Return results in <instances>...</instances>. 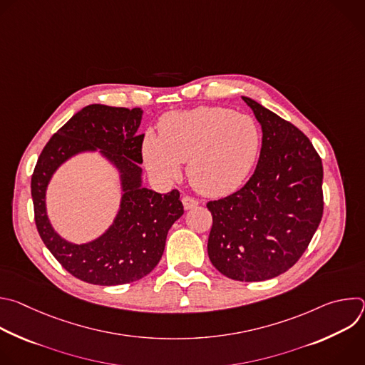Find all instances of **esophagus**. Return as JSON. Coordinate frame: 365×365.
I'll return each instance as SVG.
<instances>
[{
  "mask_svg": "<svg viewBox=\"0 0 365 365\" xmlns=\"http://www.w3.org/2000/svg\"><path fill=\"white\" fill-rule=\"evenodd\" d=\"M182 202H183V207L185 210H192V207H195L199 202H197V199H195L193 196H189V195H185L183 197H182Z\"/></svg>",
  "mask_w": 365,
  "mask_h": 365,
  "instance_id": "obj_1",
  "label": "esophagus"
}]
</instances>
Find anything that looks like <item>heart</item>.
Masks as SVG:
<instances>
[{
	"mask_svg": "<svg viewBox=\"0 0 365 365\" xmlns=\"http://www.w3.org/2000/svg\"><path fill=\"white\" fill-rule=\"evenodd\" d=\"M257 123L230 108L197 107L166 114L159 137L148 133L143 155L148 170L163 180L178 178L187 163L190 185L207 196L234 192L248 176L259 150Z\"/></svg>",
	"mask_w": 365,
	"mask_h": 365,
	"instance_id": "1",
	"label": "heart"
}]
</instances>
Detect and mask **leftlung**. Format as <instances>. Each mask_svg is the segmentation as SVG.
<instances>
[{"mask_svg": "<svg viewBox=\"0 0 365 365\" xmlns=\"http://www.w3.org/2000/svg\"><path fill=\"white\" fill-rule=\"evenodd\" d=\"M262 124L257 168L237 192L210 200L207 255L238 282L273 279L297 263L324 214V168L310 140L292 123L242 96Z\"/></svg>", "mask_w": 365, "mask_h": 365, "instance_id": "8db88e82", "label": "left lung"}]
</instances>
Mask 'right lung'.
I'll use <instances>...</instances> for the list:
<instances>
[{
  "label": "right lung",
  "mask_w": 365,
  "mask_h": 365,
  "mask_svg": "<svg viewBox=\"0 0 365 365\" xmlns=\"http://www.w3.org/2000/svg\"><path fill=\"white\" fill-rule=\"evenodd\" d=\"M140 108L92 103L76 113L41 150L33 176L34 221L48 251L76 279L99 286H118L147 276L165 251L166 237L183 215L180 193L162 195L141 186L143 140L137 130ZM99 148L122 172L125 195L113 227L98 240L76 246L61 239L45 215V187L53 172L71 155Z\"/></svg>",
  "instance_id": "1"
}]
</instances>
